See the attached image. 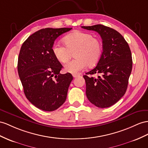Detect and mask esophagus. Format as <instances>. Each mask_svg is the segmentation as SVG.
<instances>
[{
    "instance_id": "1",
    "label": "esophagus",
    "mask_w": 148,
    "mask_h": 148,
    "mask_svg": "<svg viewBox=\"0 0 148 148\" xmlns=\"http://www.w3.org/2000/svg\"><path fill=\"white\" fill-rule=\"evenodd\" d=\"M78 75H79L78 74H74L73 75V76L74 77H77Z\"/></svg>"
}]
</instances>
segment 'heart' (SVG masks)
Segmentation results:
<instances>
[{"mask_svg": "<svg viewBox=\"0 0 148 148\" xmlns=\"http://www.w3.org/2000/svg\"><path fill=\"white\" fill-rule=\"evenodd\" d=\"M65 45L54 43L52 51L56 59L66 63L75 52L76 58L64 66L67 73L75 74L88 66H93L99 62L103 53V44L92 34L81 31L71 32L64 38Z\"/></svg>", "mask_w": 148, "mask_h": 148, "instance_id": "b5f03b06", "label": "heart"}]
</instances>
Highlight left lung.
<instances>
[{
  "label": "left lung",
  "instance_id": "obj_1",
  "mask_svg": "<svg viewBox=\"0 0 148 148\" xmlns=\"http://www.w3.org/2000/svg\"><path fill=\"white\" fill-rule=\"evenodd\" d=\"M96 31L103 39V53L93 69L84 78L88 100L100 108L116 104L126 92L132 67V55L126 40L116 30L101 24L82 26ZM98 74L97 78L92 75Z\"/></svg>",
  "mask_w": 148,
  "mask_h": 148
}]
</instances>
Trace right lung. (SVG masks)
Returning <instances> with one entry per match:
<instances>
[{
  "instance_id": "obj_1",
  "label": "right lung",
  "mask_w": 148,
  "mask_h": 148,
  "mask_svg": "<svg viewBox=\"0 0 148 148\" xmlns=\"http://www.w3.org/2000/svg\"><path fill=\"white\" fill-rule=\"evenodd\" d=\"M72 28H45L25 40L18 58L17 70L27 99L37 108L53 111L65 102L73 77L60 74L62 66L52 53L59 36Z\"/></svg>"
}]
</instances>
